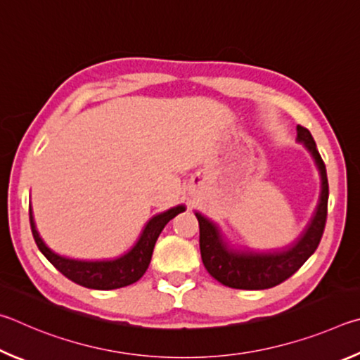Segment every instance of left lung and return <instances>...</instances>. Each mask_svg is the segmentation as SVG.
Segmentation results:
<instances>
[{"mask_svg": "<svg viewBox=\"0 0 360 360\" xmlns=\"http://www.w3.org/2000/svg\"><path fill=\"white\" fill-rule=\"evenodd\" d=\"M297 142L310 151L321 176V193L318 205L310 221L299 237L286 247L274 250H253L232 245L223 234L219 224L212 221L200 212H194L199 221V245L202 262L213 278L221 285L234 289H269L280 285L304 266L316 251L323 237L327 218L329 184L321 155L311 137V132L297 124Z\"/></svg>", "mask_w": 360, "mask_h": 360, "instance_id": "1", "label": "left lung"}]
</instances>
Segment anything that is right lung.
Returning <instances> with one entry per match:
<instances>
[{"mask_svg":"<svg viewBox=\"0 0 360 360\" xmlns=\"http://www.w3.org/2000/svg\"><path fill=\"white\" fill-rule=\"evenodd\" d=\"M186 207L175 205L166 212L158 213L151 217L147 224L143 226L141 236L132 247L118 257H109V259H75V257L63 256L56 253L49 245L44 242L39 231L36 228L33 207L30 205V224L33 231L34 242L41 253L47 257L55 269L74 283L90 289H118L129 286L132 283L142 278L150 266L151 255H153L155 243L160 237L170 219L175 218L179 213L185 212Z\"/></svg>","mask_w":360,"mask_h":360,"instance_id":"add662e5","label":"right lung"}]
</instances>
